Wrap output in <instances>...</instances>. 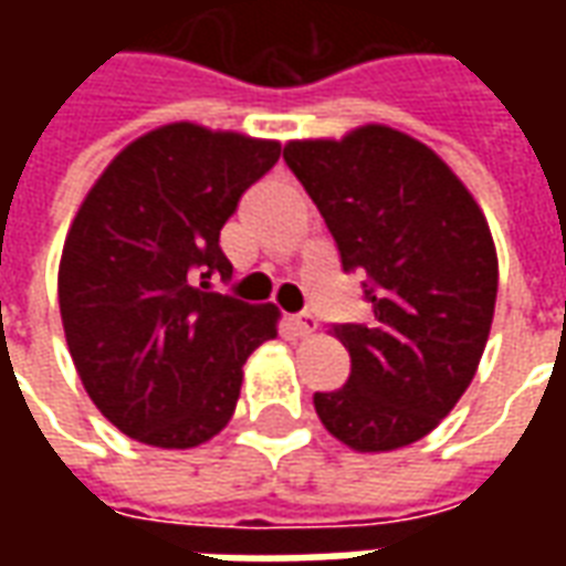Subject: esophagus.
Returning <instances> with one entry per match:
<instances>
[{"instance_id":"obj_1","label":"esophagus","mask_w":566,"mask_h":566,"mask_svg":"<svg viewBox=\"0 0 566 566\" xmlns=\"http://www.w3.org/2000/svg\"><path fill=\"white\" fill-rule=\"evenodd\" d=\"M291 327H294L296 336H308V333L318 327V318H315L312 312H300V315H294V318H291Z\"/></svg>"}]
</instances>
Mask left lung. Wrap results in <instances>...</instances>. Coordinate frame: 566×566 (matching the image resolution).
<instances>
[{
  "mask_svg": "<svg viewBox=\"0 0 566 566\" xmlns=\"http://www.w3.org/2000/svg\"><path fill=\"white\" fill-rule=\"evenodd\" d=\"M284 163L331 230L345 272H364L367 318L333 324L348 381L318 391L321 424L357 451L427 437L473 381L497 300L482 209L446 163L391 127L291 142Z\"/></svg>",
  "mask_w": 566,
  "mask_h": 566,
  "instance_id": "obj_1",
  "label": "left lung"
}]
</instances>
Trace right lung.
I'll return each mask as SVG.
<instances>
[{
    "label": "right lung",
    "instance_id": "obj_1",
    "mask_svg": "<svg viewBox=\"0 0 566 566\" xmlns=\"http://www.w3.org/2000/svg\"><path fill=\"white\" fill-rule=\"evenodd\" d=\"M282 145L197 124L136 139L93 185L63 245L60 315L96 409L127 437L193 449L233 418L275 306L211 291L233 263L221 227Z\"/></svg>",
    "mask_w": 566,
    "mask_h": 566
}]
</instances>
